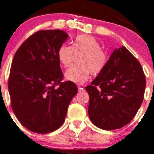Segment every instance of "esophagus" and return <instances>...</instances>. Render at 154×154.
I'll use <instances>...</instances> for the list:
<instances>
[{"mask_svg": "<svg viewBox=\"0 0 154 154\" xmlns=\"http://www.w3.org/2000/svg\"><path fill=\"white\" fill-rule=\"evenodd\" d=\"M84 91V88L82 87H81V86H78V91L79 92H82Z\"/></svg>", "mask_w": 154, "mask_h": 154, "instance_id": "obj_1", "label": "esophagus"}]
</instances>
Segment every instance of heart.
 <instances>
[{
    "mask_svg": "<svg viewBox=\"0 0 154 154\" xmlns=\"http://www.w3.org/2000/svg\"><path fill=\"white\" fill-rule=\"evenodd\" d=\"M75 54H81L77 59L78 65L70 66L65 72V77L77 84L86 82L91 73L93 75H99L105 69L109 62V56L101 48V44L91 35H78L72 46L62 44L57 53L60 63L64 67L69 66Z\"/></svg>",
    "mask_w": 154,
    "mask_h": 154,
    "instance_id": "heart-1",
    "label": "heart"
}]
</instances>
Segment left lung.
I'll return each mask as SVG.
<instances>
[{
	"label": "left lung",
	"instance_id": "8db88e82",
	"mask_svg": "<svg viewBox=\"0 0 154 154\" xmlns=\"http://www.w3.org/2000/svg\"><path fill=\"white\" fill-rule=\"evenodd\" d=\"M86 86L91 122L103 130L122 128L142 104L146 77L137 59L125 47L115 49L105 69Z\"/></svg>",
	"mask_w": 154,
	"mask_h": 154
}]
</instances>
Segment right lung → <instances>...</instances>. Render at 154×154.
Wrapping results in <instances>:
<instances>
[{
  "mask_svg": "<svg viewBox=\"0 0 154 154\" xmlns=\"http://www.w3.org/2000/svg\"><path fill=\"white\" fill-rule=\"evenodd\" d=\"M68 35L60 29L39 30L29 36L14 56L8 88L12 110L21 124L36 133L57 130L77 93L63 75L57 53Z\"/></svg>",
  "mask_w": 154,
  "mask_h": 154,
  "instance_id": "right-lung-1",
  "label": "right lung"
}]
</instances>
